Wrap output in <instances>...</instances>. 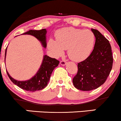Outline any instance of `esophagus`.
Instances as JSON below:
<instances>
[{"instance_id": "1", "label": "esophagus", "mask_w": 121, "mask_h": 121, "mask_svg": "<svg viewBox=\"0 0 121 121\" xmlns=\"http://www.w3.org/2000/svg\"><path fill=\"white\" fill-rule=\"evenodd\" d=\"M66 62L65 61L62 60V61H60V64L62 65V66H64V65H66Z\"/></svg>"}]
</instances>
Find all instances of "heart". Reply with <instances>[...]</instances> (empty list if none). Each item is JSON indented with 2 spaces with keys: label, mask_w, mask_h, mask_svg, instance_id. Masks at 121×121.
<instances>
[{
  "label": "heart",
  "mask_w": 121,
  "mask_h": 121,
  "mask_svg": "<svg viewBox=\"0 0 121 121\" xmlns=\"http://www.w3.org/2000/svg\"><path fill=\"white\" fill-rule=\"evenodd\" d=\"M56 40L50 39L48 47L56 57L61 56L65 49L72 60L82 61L91 55L95 44V37L90 30L64 28L57 31Z\"/></svg>",
  "instance_id": "obj_1"
}]
</instances>
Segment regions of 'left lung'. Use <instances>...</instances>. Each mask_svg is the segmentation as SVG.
I'll return each mask as SVG.
<instances>
[{
    "label": "left lung",
    "mask_w": 121,
    "mask_h": 121,
    "mask_svg": "<svg viewBox=\"0 0 121 121\" xmlns=\"http://www.w3.org/2000/svg\"><path fill=\"white\" fill-rule=\"evenodd\" d=\"M95 37L94 49L86 59L78 63V72L73 78L77 89L89 91L105 83L112 69L113 58L112 47L106 37L91 28Z\"/></svg>",
    "instance_id": "1"
}]
</instances>
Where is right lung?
I'll return each mask as SVG.
<instances>
[{"mask_svg":"<svg viewBox=\"0 0 121 121\" xmlns=\"http://www.w3.org/2000/svg\"><path fill=\"white\" fill-rule=\"evenodd\" d=\"M46 29H42L41 30H30L23 34V35H30L34 36L41 43L44 48H46ZM6 52L7 48L5 49V59ZM59 61L57 60L44 55L40 69L34 77L27 81H17L11 77L7 71V73L12 82L17 86L27 91H35L42 90L47 86L53 70L59 65Z\"/></svg>","mask_w":121,"mask_h":121,"instance_id":"obj_1","label":"right lung"}]
</instances>
